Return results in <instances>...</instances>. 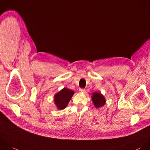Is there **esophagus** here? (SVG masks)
<instances>
[{"label": "esophagus", "mask_w": 150, "mask_h": 150, "mask_svg": "<svg viewBox=\"0 0 150 150\" xmlns=\"http://www.w3.org/2000/svg\"><path fill=\"white\" fill-rule=\"evenodd\" d=\"M79 91L81 92H84L85 91V89H83V88H80L79 89Z\"/></svg>", "instance_id": "obj_1"}]
</instances>
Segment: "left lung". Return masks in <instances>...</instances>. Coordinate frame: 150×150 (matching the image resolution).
Listing matches in <instances>:
<instances>
[{
  "label": "left lung",
  "mask_w": 150,
  "mask_h": 150,
  "mask_svg": "<svg viewBox=\"0 0 150 150\" xmlns=\"http://www.w3.org/2000/svg\"><path fill=\"white\" fill-rule=\"evenodd\" d=\"M93 103L96 108L102 107L106 103V99L100 92H94L92 96Z\"/></svg>",
  "instance_id": "8db88e82"
}]
</instances>
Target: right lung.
Wrapping results in <instances>:
<instances>
[{
	"label": "right lung",
	"mask_w": 150,
	"mask_h": 150,
	"mask_svg": "<svg viewBox=\"0 0 150 150\" xmlns=\"http://www.w3.org/2000/svg\"><path fill=\"white\" fill-rule=\"evenodd\" d=\"M74 92L67 88H63L54 96V102L59 110H63L67 106Z\"/></svg>",
	"instance_id": "add662e5"
}]
</instances>
